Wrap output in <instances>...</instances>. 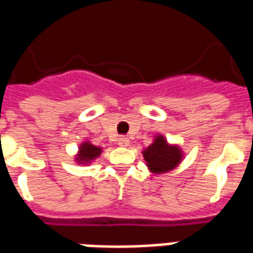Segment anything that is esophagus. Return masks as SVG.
Returning <instances> with one entry per match:
<instances>
[{"label":"esophagus","mask_w":253,"mask_h":253,"mask_svg":"<svg viewBox=\"0 0 253 253\" xmlns=\"http://www.w3.org/2000/svg\"><path fill=\"white\" fill-rule=\"evenodd\" d=\"M128 143H130V140L127 139L126 136H119L118 138L119 146H123V147H125V146H128Z\"/></svg>","instance_id":"esophagus-1"}]
</instances>
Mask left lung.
Masks as SVG:
<instances>
[{
  "label": "left lung",
  "instance_id": "1",
  "mask_svg": "<svg viewBox=\"0 0 253 253\" xmlns=\"http://www.w3.org/2000/svg\"><path fill=\"white\" fill-rule=\"evenodd\" d=\"M147 166L154 172H166L179 165L182 154L178 147H171L163 136H157L154 143L143 151Z\"/></svg>",
  "mask_w": 253,
  "mask_h": 253
}]
</instances>
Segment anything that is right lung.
<instances>
[{"instance_id": "obj_1", "label": "right lung", "mask_w": 253, "mask_h": 253, "mask_svg": "<svg viewBox=\"0 0 253 253\" xmlns=\"http://www.w3.org/2000/svg\"><path fill=\"white\" fill-rule=\"evenodd\" d=\"M101 154V148L92 146L90 143H84L80 148V155H78V161L81 162H90L91 159L96 158Z\"/></svg>"}]
</instances>
